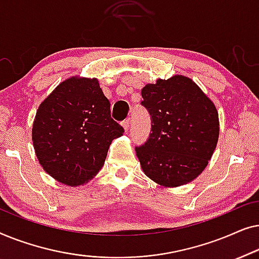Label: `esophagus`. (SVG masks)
<instances>
[{"mask_svg":"<svg viewBox=\"0 0 259 259\" xmlns=\"http://www.w3.org/2000/svg\"><path fill=\"white\" fill-rule=\"evenodd\" d=\"M130 126H131V119L128 118V119H126L125 121L122 122V127H123V130H125L126 132H127V131L130 130Z\"/></svg>","mask_w":259,"mask_h":259,"instance_id":"1","label":"esophagus"}]
</instances>
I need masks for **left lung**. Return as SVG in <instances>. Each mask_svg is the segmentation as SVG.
Here are the masks:
<instances>
[{"instance_id": "1", "label": "left lung", "mask_w": 259, "mask_h": 259, "mask_svg": "<svg viewBox=\"0 0 259 259\" xmlns=\"http://www.w3.org/2000/svg\"><path fill=\"white\" fill-rule=\"evenodd\" d=\"M141 97V105L152 118V133L136 147L144 173L164 187L192 182L217 146L219 119L214 104L184 75L147 83Z\"/></svg>"}]
</instances>
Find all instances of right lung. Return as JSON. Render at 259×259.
I'll list each match as a JSON object with an SVG mask.
<instances>
[{
  "instance_id": "right-lung-1",
  "label": "right lung",
  "mask_w": 259,
  "mask_h": 259,
  "mask_svg": "<svg viewBox=\"0 0 259 259\" xmlns=\"http://www.w3.org/2000/svg\"><path fill=\"white\" fill-rule=\"evenodd\" d=\"M122 133L98 79L72 76L38 106L31 138L45 171L59 183L79 186L97 176L112 141Z\"/></svg>"
}]
</instances>
